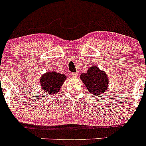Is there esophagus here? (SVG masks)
Returning a JSON list of instances; mask_svg holds the SVG:
<instances>
[{"label": "esophagus", "mask_w": 146, "mask_h": 146, "mask_svg": "<svg viewBox=\"0 0 146 146\" xmlns=\"http://www.w3.org/2000/svg\"><path fill=\"white\" fill-rule=\"evenodd\" d=\"M71 75L73 78H76L78 76V73H71Z\"/></svg>", "instance_id": "1"}]
</instances>
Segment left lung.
<instances>
[{
	"instance_id": "obj_1",
	"label": "left lung",
	"mask_w": 146,
	"mask_h": 146,
	"mask_svg": "<svg viewBox=\"0 0 146 146\" xmlns=\"http://www.w3.org/2000/svg\"><path fill=\"white\" fill-rule=\"evenodd\" d=\"M80 78L89 92L96 96L105 92L108 87L107 74L94 66L89 68L87 73H82Z\"/></svg>"
}]
</instances>
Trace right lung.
Here are the masks:
<instances>
[{
  "instance_id": "obj_1",
  "label": "right lung",
  "mask_w": 146,
  "mask_h": 146,
  "mask_svg": "<svg viewBox=\"0 0 146 146\" xmlns=\"http://www.w3.org/2000/svg\"><path fill=\"white\" fill-rule=\"evenodd\" d=\"M66 80L64 74L56 73V71L47 72L41 78L42 89L48 94H56L59 92L63 82Z\"/></svg>"
}]
</instances>
